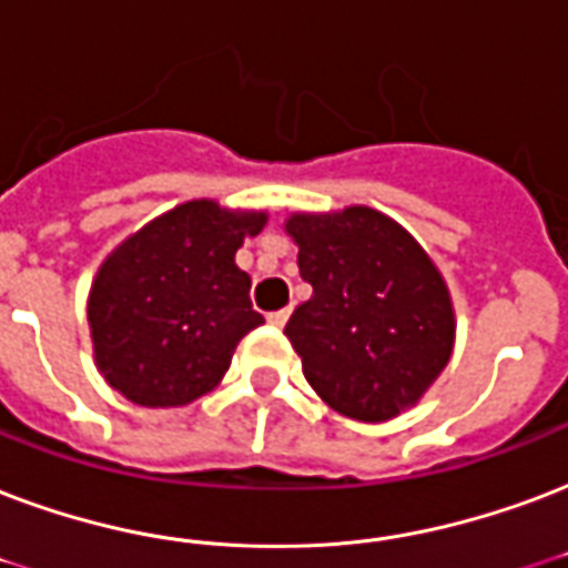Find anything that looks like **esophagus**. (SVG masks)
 <instances>
[{
    "mask_svg": "<svg viewBox=\"0 0 568 568\" xmlns=\"http://www.w3.org/2000/svg\"><path fill=\"white\" fill-rule=\"evenodd\" d=\"M288 310H276V313H267V324H271V327H283L285 322H288Z\"/></svg>",
    "mask_w": 568,
    "mask_h": 568,
    "instance_id": "obj_1",
    "label": "esophagus"
}]
</instances>
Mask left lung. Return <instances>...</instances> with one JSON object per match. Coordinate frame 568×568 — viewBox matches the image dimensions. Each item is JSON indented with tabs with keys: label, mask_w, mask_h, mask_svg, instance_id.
Returning <instances> with one entry per match:
<instances>
[{
	"label": "left lung",
	"mask_w": 568,
	"mask_h": 568,
	"mask_svg": "<svg viewBox=\"0 0 568 568\" xmlns=\"http://www.w3.org/2000/svg\"><path fill=\"white\" fill-rule=\"evenodd\" d=\"M285 235L313 297L285 324L310 387L342 417L414 408L456 345V310L432 255L375 207L294 211Z\"/></svg>",
	"instance_id": "1"
}]
</instances>
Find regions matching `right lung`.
<instances>
[{"instance_id":"obj_1","label":"right lung","mask_w":568,"mask_h":568,"mask_svg":"<svg viewBox=\"0 0 568 568\" xmlns=\"http://www.w3.org/2000/svg\"><path fill=\"white\" fill-rule=\"evenodd\" d=\"M265 223L267 211L190 199L103 258L85 313L94 366L112 389L142 408H181L223 381L237 342L265 324L235 265Z\"/></svg>"}]
</instances>
